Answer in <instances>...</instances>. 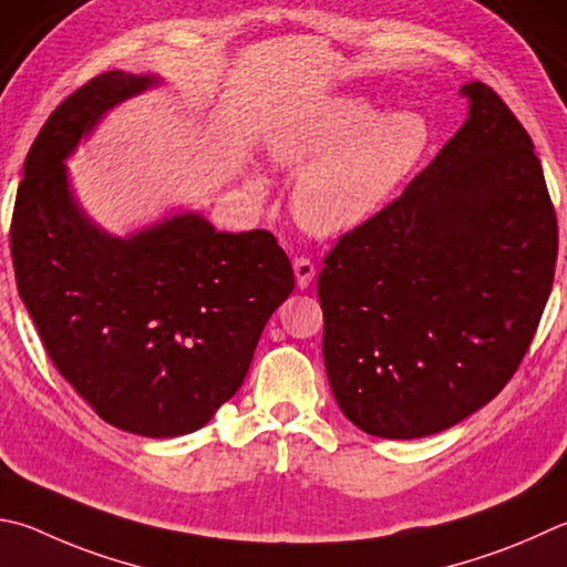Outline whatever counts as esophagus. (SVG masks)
Here are the masks:
<instances>
[{
  "mask_svg": "<svg viewBox=\"0 0 567 567\" xmlns=\"http://www.w3.org/2000/svg\"><path fill=\"white\" fill-rule=\"evenodd\" d=\"M292 270H295L297 287H300V290H305V287L312 285V280H315V265H312V260H307V257H297V260L292 262Z\"/></svg>",
  "mask_w": 567,
  "mask_h": 567,
  "instance_id": "1",
  "label": "esophagus"
}]
</instances>
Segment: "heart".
Masks as SVG:
<instances>
[{
    "instance_id": "heart-1",
    "label": "heart",
    "mask_w": 567,
    "mask_h": 567,
    "mask_svg": "<svg viewBox=\"0 0 567 567\" xmlns=\"http://www.w3.org/2000/svg\"><path fill=\"white\" fill-rule=\"evenodd\" d=\"M434 148L421 111L382 113L372 99L339 94L285 118L267 136L275 168H305L292 213L317 235H344L372 223L414 178ZM252 190L265 181L255 176Z\"/></svg>"
}]
</instances>
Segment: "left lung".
I'll return each mask as SVG.
<instances>
[{
  "instance_id": "left-lung-1",
  "label": "left lung",
  "mask_w": 567,
  "mask_h": 567,
  "mask_svg": "<svg viewBox=\"0 0 567 567\" xmlns=\"http://www.w3.org/2000/svg\"><path fill=\"white\" fill-rule=\"evenodd\" d=\"M439 156L317 280L322 354L342 414L421 439L486 406L516 374L548 302L558 223L533 141L481 81Z\"/></svg>"
}]
</instances>
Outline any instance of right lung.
Segmentation results:
<instances>
[{
  "instance_id": "right-lung-1",
  "label": "right lung",
  "mask_w": 567,
  "mask_h": 567,
  "mask_svg": "<svg viewBox=\"0 0 567 567\" xmlns=\"http://www.w3.org/2000/svg\"><path fill=\"white\" fill-rule=\"evenodd\" d=\"M161 84L116 69L59 104L29 148L9 233L19 297L51 362L101 419L148 439L208 424L295 290L267 230L220 233L171 210L121 238L81 208L66 158L111 109Z\"/></svg>"
}]
</instances>
